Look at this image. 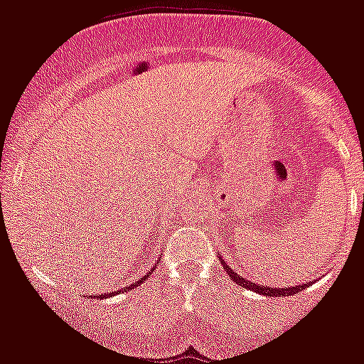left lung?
Wrapping results in <instances>:
<instances>
[{"instance_id":"8db88e82","label":"left lung","mask_w":364,"mask_h":364,"mask_svg":"<svg viewBox=\"0 0 364 364\" xmlns=\"http://www.w3.org/2000/svg\"><path fill=\"white\" fill-rule=\"evenodd\" d=\"M221 262H223V266H225V270H227L228 274H230V277H232V282L240 283V285H243V287L251 289V291H255V293L266 294V296H289V294H296L299 291H302V289L308 285V283H304V285H294V287H289V289H285V287H283V289L282 287H277V289L276 287H260V285H257V283L247 282L245 277L238 276L236 272L230 270V268L227 266V262H225L223 259H221Z\"/></svg>"}]
</instances>
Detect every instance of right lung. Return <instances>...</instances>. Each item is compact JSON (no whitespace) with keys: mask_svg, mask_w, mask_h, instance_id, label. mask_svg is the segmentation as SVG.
Here are the masks:
<instances>
[{"mask_svg":"<svg viewBox=\"0 0 364 364\" xmlns=\"http://www.w3.org/2000/svg\"><path fill=\"white\" fill-rule=\"evenodd\" d=\"M143 282H145V276H143V277H139V282H137V283H143ZM126 289H132V285H130V287H126ZM126 289H124V291H126ZM111 294H113V293H107V294H100V296H94V299H100V300H104V299H107V296H111Z\"/></svg>","mask_w":364,"mask_h":364,"instance_id":"1","label":"right lung"}]
</instances>
